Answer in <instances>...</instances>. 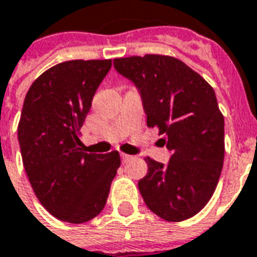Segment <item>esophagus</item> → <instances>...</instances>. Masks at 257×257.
Segmentation results:
<instances>
[{
    "instance_id": "34e87169",
    "label": "esophagus",
    "mask_w": 257,
    "mask_h": 257,
    "mask_svg": "<svg viewBox=\"0 0 257 257\" xmlns=\"http://www.w3.org/2000/svg\"><path fill=\"white\" fill-rule=\"evenodd\" d=\"M121 162H128V160H131V156L130 155H126V153H121Z\"/></svg>"
}]
</instances>
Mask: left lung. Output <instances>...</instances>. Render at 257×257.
I'll return each instance as SVG.
<instances>
[{"label":"left lung","instance_id":"1","mask_svg":"<svg viewBox=\"0 0 257 257\" xmlns=\"http://www.w3.org/2000/svg\"><path fill=\"white\" fill-rule=\"evenodd\" d=\"M141 95L149 127H157L167 164L147 157L138 181L147 207L167 222H182L203 209L220 178L224 119L211 86L181 60L147 54L113 60Z\"/></svg>","mask_w":257,"mask_h":257}]
</instances>
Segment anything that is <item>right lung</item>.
Here are the masks:
<instances>
[{"label":"right lung","mask_w":257,"mask_h":257,"mask_svg":"<svg viewBox=\"0 0 257 257\" xmlns=\"http://www.w3.org/2000/svg\"><path fill=\"white\" fill-rule=\"evenodd\" d=\"M112 60H72L54 65L24 98L18 138L24 170L46 211L85 223L104 209L120 167L119 152L85 153L78 137Z\"/></svg>","instance_id":"1"}]
</instances>
